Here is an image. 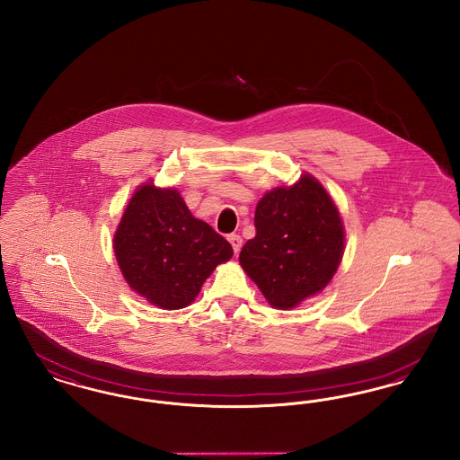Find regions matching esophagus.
<instances>
[{
    "instance_id": "1",
    "label": "esophagus",
    "mask_w": 460,
    "mask_h": 460,
    "mask_svg": "<svg viewBox=\"0 0 460 460\" xmlns=\"http://www.w3.org/2000/svg\"><path fill=\"white\" fill-rule=\"evenodd\" d=\"M227 240L231 243V246H233L234 253H238L241 250V243H243L241 236H238V234H229V236H227Z\"/></svg>"
}]
</instances>
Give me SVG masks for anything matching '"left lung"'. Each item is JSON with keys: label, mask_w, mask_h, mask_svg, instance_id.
I'll return each instance as SVG.
<instances>
[{"label": "left lung", "mask_w": 460, "mask_h": 460, "mask_svg": "<svg viewBox=\"0 0 460 460\" xmlns=\"http://www.w3.org/2000/svg\"><path fill=\"white\" fill-rule=\"evenodd\" d=\"M255 229V238L241 250V267L276 308H293L323 291L341 262L343 222L312 175L265 193Z\"/></svg>", "instance_id": "1"}]
</instances>
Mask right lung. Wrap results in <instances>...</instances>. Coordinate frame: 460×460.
Instances as JSON below:
<instances>
[{
    "label": "right lung",
    "mask_w": 460,
    "mask_h": 460,
    "mask_svg": "<svg viewBox=\"0 0 460 460\" xmlns=\"http://www.w3.org/2000/svg\"><path fill=\"white\" fill-rule=\"evenodd\" d=\"M119 267L150 304L190 305L201 285L233 248L207 222L195 219L177 190L139 186L113 236Z\"/></svg>",
    "instance_id": "1"
}]
</instances>
